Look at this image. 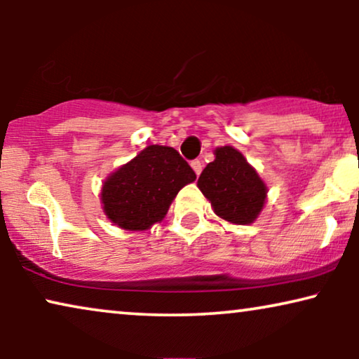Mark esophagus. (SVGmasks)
<instances>
[{"instance_id":"1","label":"esophagus","mask_w":359,"mask_h":359,"mask_svg":"<svg viewBox=\"0 0 359 359\" xmlns=\"http://www.w3.org/2000/svg\"><path fill=\"white\" fill-rule=\"evenodd\" d=\"M191 166H193L194 173L199 176V175H201V171H203V163H201L199 160H193V161H191Z\"/></svg>"}]
</instances>
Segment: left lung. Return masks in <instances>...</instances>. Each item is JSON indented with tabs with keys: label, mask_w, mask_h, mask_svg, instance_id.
I'll return each instance as SVG.
<instances>
[{
	"label": "left lung",
	"mask_w": 359,
	"mask_h": 359,
	"mask_svg": "<svg viewBox=\"0 0 359 359\" xmlns=\"http://www.w3.org/2000/svg\"><path fill=\"white\" fill-rule=\"evenodd\" d=\"M198 186L214 212L232 224H252L266 199V186L233 147L215 150V160L203 170Z\"/></svg>",
	"instance_id": "8db88e82"
}]
</instances>
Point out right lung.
<instances>
[{
    "instance_id": "add662e5",
    "label": "right lung",
    "mask_w": 359,
    "mask_h": 359,
    "mask_svg": "<svg viewBox=\"0 0 359 359\" xmlns=\"http://www.w3.org/2000/svg\"><path fill=\"white\" fill-rule=\"evenodd\" d=\"M196 173L171 147L150 145L104 181V212L126 230H147L168 212L178 191Z\"/></svg>"
}]
</instances>
